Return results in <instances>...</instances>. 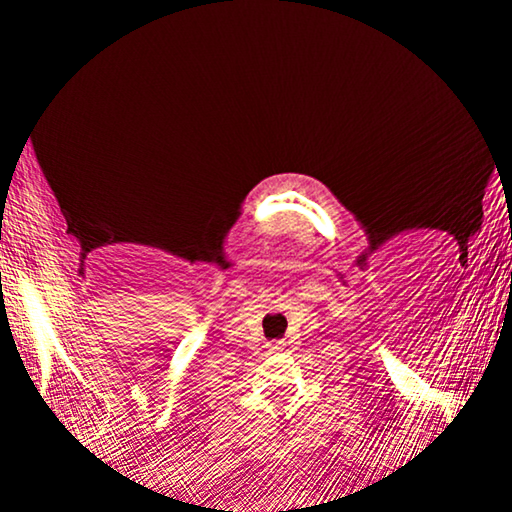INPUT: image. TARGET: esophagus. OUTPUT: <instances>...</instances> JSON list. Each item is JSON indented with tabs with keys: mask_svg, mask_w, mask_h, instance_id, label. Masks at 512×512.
I'll return each instance as SVG.
<instances>
[{
	"mask_svg": "<svg viewBox=\"0 0 512 512\" xmlns=\"http://www.w3.org/2000/svg\"><path fill=\"white\" fill-rule=\"evenodd\" d=\"M271 350H273V352H280V350H284V341H275V343L271 345Z\"/></svg>",
	"mask_w": 512,
	"mask_h": 512,
	"instance_id": "1",
	"label": "esophagus"
}]
</instances>
